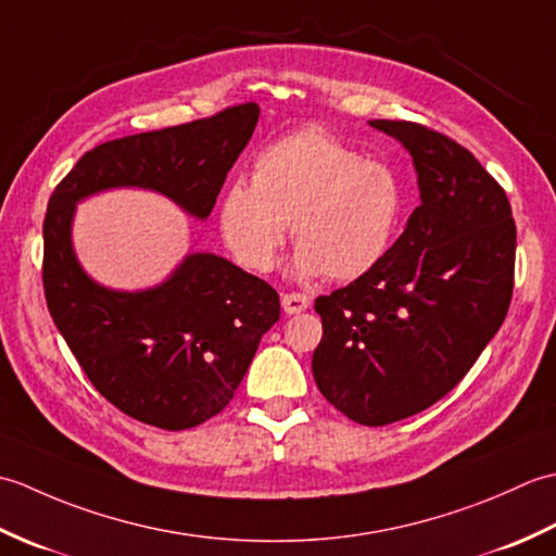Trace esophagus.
Returning <instances> with one entry per match:
<instances>
[{
    "mask_svg": "<svg viewBox=\"0 0 556 556\" xmlns=\"http://www.w3.org/2000/svg\"><path fill=\"white\" fill-rule=\"evenodd\" d=\"M308 305H311V299L305 296V293H285V296H281V311L287 315L303 313Z\"/></svg>",
    "mask_w": 556,
    "mask_h": 556,
    "instance_id": "obj_1",
    "label": "esophagus"
}]
</instances>
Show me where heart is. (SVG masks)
<instances>
[{
    "label": "heart",
    "instance_id": "1",
    "mask_svg": "<svg viewBox=\"0 0 556 556\" xmlns=\"http://www.w3.org/2000/svg\"><path fill=\"white\" fill-rule=\"evenodd\" d=\"M404 217V186L317 126L269 143L253 184L233 181L219 200V233L236 263L269 271L281 243H299L291 271L351 281L382 263Z\"/></svg>",
    "mask_w": 556,
    "mask_h": 556
}]
</instances>
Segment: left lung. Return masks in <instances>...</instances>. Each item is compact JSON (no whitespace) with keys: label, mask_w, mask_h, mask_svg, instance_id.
<instances>
[{"label":"left lung","mask_w":556,"mask_h":556,"mask_svg":"<svg viewBox=\"0 0 556 556\" xmlns=\"http://www.w3.org/2000/svg\"><path fill=\"white\" fill-rule=\"evenodd\" d=\"M413 160L420 205L382 263L315 301L313 377L361 425L430 408L497 334L514 291L516 224L504 188L466 148L410 122H368Z\"/></svg>","instance_id":"8db88e82"}]
</instances>
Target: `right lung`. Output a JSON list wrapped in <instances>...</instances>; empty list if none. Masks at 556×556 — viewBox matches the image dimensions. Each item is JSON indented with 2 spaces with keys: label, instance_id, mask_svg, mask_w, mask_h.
Wrapping results in <instances>:
<instances>
[{
  "label": "right lung",
  "instance_id": "obj_1",
  "mask_svg": "<svg viewBox=\"0 0 556 556\" xmlns=\"http://www.w3.org/2000/svg\"><path fill=\"white\" fill-rule=\"evenodd\" d=\"M257 116L248 102L110 140L86 152L47 203L42 281L56 329L110 404L162 430L195 428L229 404L260 339L279 320V296L215 253H188L155 287H104L76 255V205L114 188H143L205 222Z\"/></svg>",
  "mask_w": 556,
  "mask_h": 556
}]
</instances>
